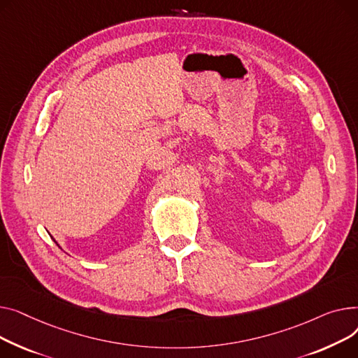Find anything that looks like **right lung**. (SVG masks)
<instances>
[{"label": "right lung", "instance_id": "add662e5", "mask_svg": "<svg viewBox=\"0 0 358 358\" xmlns=\"http://www.w3.org/2000/svg\"><path fill=\"white\" fill-rule=\"evenodd\" d=\"M55 243H56V241H55Z\"/></svg>", "mask_w": 358, "mask_h": 358}]
</instances>
